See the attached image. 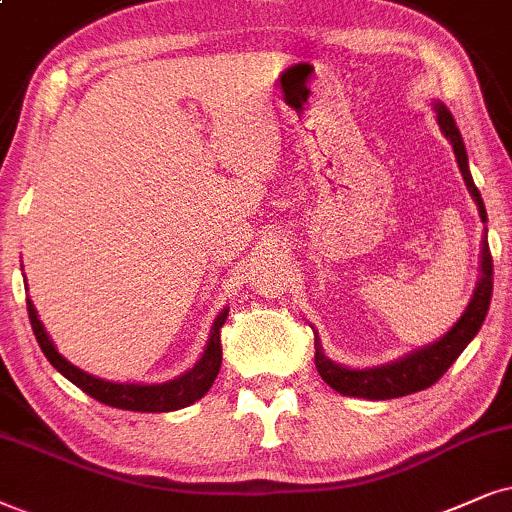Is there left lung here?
Instances as JSON below:
<instances>
[{"label":"left lung","mask_w":512,"mask_h":512,"mask_svg":"<svg viewBox=\"0 0 512 512\" xmlns=\"http://www.w3.org/2000/svg\"><path fill=\"white\" fill-rule=\"evenodd\" d=\"M435 113L439 129L446 139H449L451 148H454L458 170L463 174L465 186H468L472 200L477 203L480 210V219L487 222V210H484L482 196L477 191L475 181H472L470 167H468V153H465L461 132H458L454 115L446 111L444 103H435ZM482 276L477 283L475 295L465 309L461 319L454 323L449 333L444 338H439L432 345H425L416 349V352L406 354L392 364L375 366V368H347L335 364L323 354L319 338H314V364L316 371L335 392L345 394V397H364V399H394V397H406V394L428 390L430 385H435L442 375L449 371V366L461 357V352L470 345V340L480 333L484 319H487L489 302H491V290H494V264H491V252L487 236L482 241Z\"/></svg>","instance_id":"obj_1"}]
</instances>
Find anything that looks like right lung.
I'll list each match as a JSON object with an SVG mask.
<instances>
[{
  "label": "right lung",
  "mask_w": 512,
  "mask_h": 512,
  "mask_svg": "<svg viewBox=\"0 0 512 512\" xmlns=\"http://www.w3.org/2000/svg\"><path fill=\"white\" fill-rule=\"evenodd\" d=\"M28 316L32 323V333H35L37 342H40L44 357L51 361V366L56 368L58 373L66 375L70 383L80 387L82 392H87L89 397L106 406H115V409L125 411H141V413H167L184 409V406H191L193 401L205 397L208 390L215 383L219 368H222V340H219V328L224 326L226 316H229V309H222L219 316L212 323V331L208 338V345H205L203 357L196 361V366L191 371H186L179 378L167 380V383L160 385H129V383H111V380H101L96 375L84 373L82 368L70 364L68 359H63L61 354L56 352L54 342L49 340L47 331H44L42 321L37 319L35 307L28 300Z\"/></svg>",
  "instance_id": "right-lung-1"
}]
</instances>
